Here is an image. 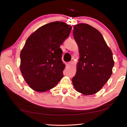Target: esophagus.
Listing matches in <instances>:
<instances>
[{
  "instance_id": "obj_1",
  "label": "esophagus",
  "mask_w": 127,
  "mask_h": 127,
  "mask_svg": "<svg viewBox=\"0 0 127 127\" xmlns=\"http://www.w3.org/2000/svg\"><path fill=\"white\" fill-rule=\"evenodd\" d=\"M65 64H66V66H69V65H70V64H71V62H67V63H65Z\"/></svg>"
}]
</instances>
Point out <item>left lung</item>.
<instances>
[{
    "label": "left lung",
    "mask_w": 127,
    "mask_h": 127,
    "mask_svg": "<svg viewBox=\"0 0 127 127\" xmlns=\"http://www.w3.org/2000/svg\"><path fill=\"white\" fill-rule=\"evenodd\" d=\"M73 37L80 58L72 83L77 91L86 95L96 94L112 74L113 53L99 31L88 24L74 26Z\"/></svg>",
    "instance_id": "obj_1"
}]
</instances>
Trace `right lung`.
<instances>
[{
	"mask_svg": "<svg viewBox=\"0 0 127 127\" xmlns=\"http://www.w3.org/2000/svg\"><path fill=\"white\" fill-rule=\"evenodd\" d=\"M72 26L63 22L42 26L27 38L20 54L21 72L32 89L45 92L63 77L61 45L68 37Z\"/></svg>",
	"mask_w": 127,
	"mask_h": 127,
	"instance_id": "add662e5",
	"label": "right lung"
}]
</instances>
